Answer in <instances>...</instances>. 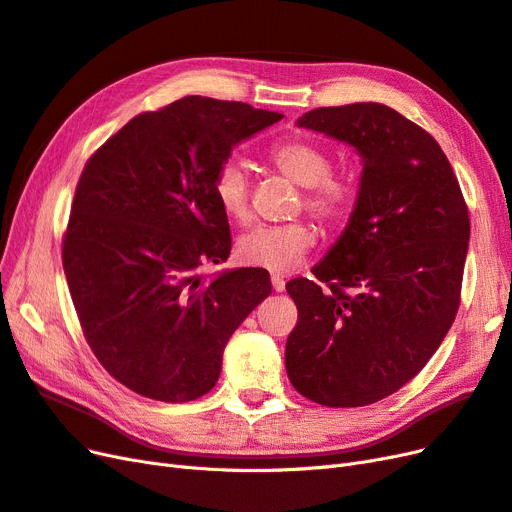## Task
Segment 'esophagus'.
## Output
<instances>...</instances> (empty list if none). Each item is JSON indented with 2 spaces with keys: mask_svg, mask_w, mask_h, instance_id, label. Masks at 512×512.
Here are the masks:
<instances>
[{
  "mask_svg": "<svg viewBox=\"0 0 512 512\" xmlns=\"http://www.w3.org/2000/svg\"><path fill=\"white\" fill-rule=\"evenodd\" d=\"M270 280H272L274 291H278V293L285 291V274H283V272H272Z\"/></svg>",
  "mask_w": 512,
  "mask_h": 512,
  "instance_id": "34e87169",
  "label": "esophagus"
}]
</instances>
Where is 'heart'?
<instances>
[{
  "label": "heart",
  "mask_w": 512,
  "mask_h": 512,
  "mask_svg": "<svg viewBox=\"0 0 512 512\" xmlns=\"http://www.w3.org/2000/svg\"><path fill=\"white\" fill-rule=\"evenodd\" d=\"M272 166L302 187L300 208L319 223L332 227L349 217L355 204V185L349 176L332 172V157L317 142L291 138L268 148ZM214 200L225 217L244 223L251 217V178L236 159L223 161L214 174ZM315 244V229L304 221L255 225L238 240L244 263L263 270H289L306 257Z\"/></svg>",
  "instance_id": "1"
}]
</instances>
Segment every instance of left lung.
<instances>
[{"label": "left lung", "instance_id": "1", "mask_svg": "<svg viewBox=\"0 0 512 512\" xmlns=\"http://www.w3.org/2000/svg\"><path fill=\"white\" fill-rule=\"evenodd\" d=\"M351 144L361 183L349 225L310 278L287 293L298 323L285 366L304 398L366 406L415 378L451 329L470 217L440 144L376 102L317 108L298 119Z\"/></svg>", "mask_w": 512, "mask_h": 512}]
</instances>
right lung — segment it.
<instances>
[{
	"mask_svg": "<svg viewBox=\"0 0 512 512\" xmlns=\"http://www.w3.org/2000/svg\"><path fill=\"white\" fill-rule=\"evenodd\" d=\"M283 114L189 95L142 112L85 163L63 272L93 355L121 385L191 402L219 381L227 340L272 293L263 268L206 278L232 251L214 174Z\"/></svg>",
	"mask_w": 512,
	"mask_h": 512,
	"instance_id": "add662e5",
	"label": "right lung"
}]
</instances>
